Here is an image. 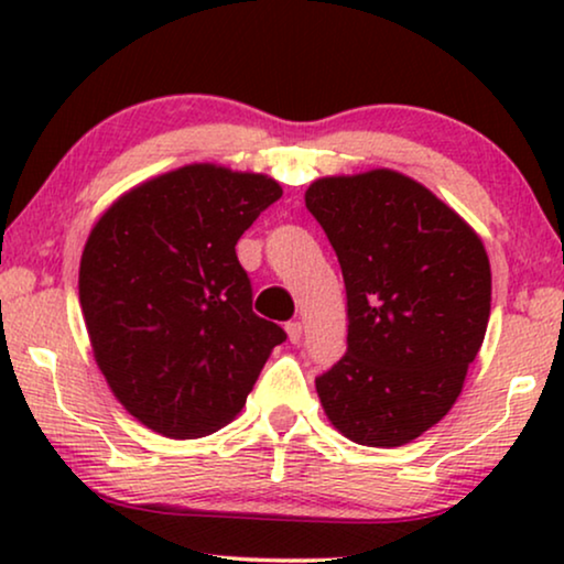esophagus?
<instances>
[{
    "label": "esophagus",
    "mask_w": 564,
    "mask_h": 564,
    "mask_svg": "<svg viewBox=\"0 0 564 564\" xmlns=\"http://www.w3.org/2000/svg\"><path fill=\"white\" fill-rule=\"evenodd\" d=\"M284 330H288L290 344H300V338H303V326H300V321L288 323V326H284Z\"/></svg>",
    "instance_id": "34e87169"
}]
</instances>
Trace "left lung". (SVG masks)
Instances as JSON below:
<instances>
[{"label": "left lung", "mask_w": 564, "mask_h": 564, "mask_svg": "<svg viewBox=\"0 0 564 564\" xmlns=\"http://www.w3.org/2000/svg\"><path fill=\"white\" fill-rule=\"evenodd\" d=\"M305 205L341 264L349 349L315 380L336 431L403 446L457 403L490 318L480 236L434 192L392 169L321 176Z\"/></svg>", "instance_id": "8db88e82"}]
</instances>
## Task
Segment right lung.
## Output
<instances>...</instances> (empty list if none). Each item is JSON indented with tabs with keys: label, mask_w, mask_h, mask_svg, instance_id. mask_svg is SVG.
I'll use <instances>...</instances> for the list:
<instances>
[{
	"label": "right lung",
	"mask_w": 564,
	"mask_h": 564,
	"mask_svg": "<svg viewBox=\"0 0 564 564\" xmlns=\"http://www.w3.org/2000/svg\"><path fill=\"white\" fill-rule=\"evenodd\" d=\"M282 197L267 174L187 164L120 195L91 228L79 303L120 405L166 438L236 419L284 330L251 311L236 243Z\"/></svg>",
	"instance_id": "1"
}]
</instances>
